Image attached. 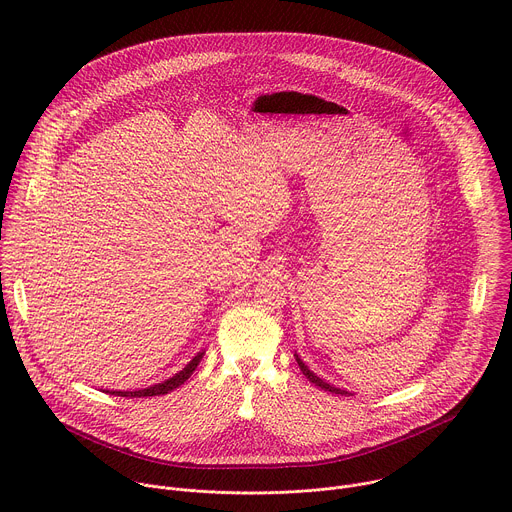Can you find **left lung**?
I'll return each instance as SVG.
<instances>
[{"label":"left lung","instance_id":"8db88e82","mask_svg":"<svg viewBox=\"0 0 512 512\" xmlns=\"http://www.w3.org/2000/svg\"><path fill=\"white\" fill-rule=\"evenodd\" d=\"M296 360H298V364H300V369H302V373L310 379V383H314L316 387H320V389H324V391H330V393H336V395H348V391H344V389H338V387H334V385H330V383H326V381H322L318 375H314L306 364H304V360L296 354Z\"/></svg>","mask_w":512,"mask_h":512}]
</instances>
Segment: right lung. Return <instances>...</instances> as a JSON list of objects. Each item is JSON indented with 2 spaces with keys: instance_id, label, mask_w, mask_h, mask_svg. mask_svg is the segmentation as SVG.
<instances>
[{
  "instance_id": "1",
  "label": "right lung",
  "mask_w": 512,
  "mask_h": 512,
  "mask_svg": "<svg viewBox=\"0 0 512 512\" xmlns=\"http://www.w3.org/2000/svg\"><path fill=\"white\" fill-rule=\"evenodd\" d=\"M202 356H204V352H198L180 373H176V375L170 377L168 381H162V383H158V385H152V387H148V389H139V391H111V395H117V397H154V395H166V393L174 391L176 387H180V385H184V383L188 381V377L196 371V367H198V362L202 360ZM107 393H109V391H107Z\"/></svg>"
}]
</instances>
